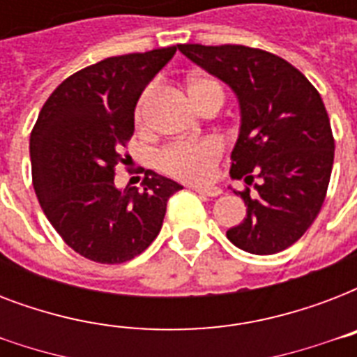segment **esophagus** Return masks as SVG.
I'll return each mask as SVG.
<instances>
[{"instance_id": "1", "label": "esophagus", "mask_w": 357, "mask_h": 357, "mask_svg": "<svg viewBox=\"0 0 357 357\" xmlns=\"http://www.w3.org/2000/svg\"><path fill=\"white\" fill-rule=\"evenodd\" d=\"M192 189H195L198 195L211 196V198L222 195V189H218V187H198V185H196V187H192Z\"/></svg>"}]
</instances>
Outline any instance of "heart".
I'll return each instance as SVG.
<instances>
[{
    "mask_svg": "<svg viewBox=\"0 0 357 357\" xmlns=\"http://www.w3.org/2000/svg\"><path fill=\"white\" fill-rule=\"evenodd\" d=\"M187 92L198 109L207 107L209 103L224 102V89L215 77L209 75H192L187 81ZM153 96V86H146L135 105V123L142 128L146 123L148 105ZM224 153V144L217 139L195 140V142H178L159 151L157 167L168 176L189 183L207 181L215 174Z\"/></svg>",
    "mask_w": 357,
    "mask_h": 357,
    "instance_id": "obj_1",
    "label": "heart"
}]
</instances>
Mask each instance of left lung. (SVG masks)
Here are the masks:
<instances>
[{
  "label": "left lung",
  "mask_w": 357,
  "mask_h": 357,
  "mask_svg": "<svg viewBox=\"0 0 357 357\" xmlns=\"http://www.w3.org/2000/svg\"><path fill=\"white\" fill-rule=\"evenodd\" d=\"M178 47L228 83L241 105L229 174L246 183L244 190H234L246 204V218L226 235L250 254L289 248L321 211L332 176L335 140L321 94L293 64L265 50Z\"/></svg>",
  "instance_id": "obj_1"
}]
</instances>
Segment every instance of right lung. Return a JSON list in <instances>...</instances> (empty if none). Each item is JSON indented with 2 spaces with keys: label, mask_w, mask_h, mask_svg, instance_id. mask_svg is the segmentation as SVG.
I'll return each mask as SVG.
<instances>
[{
  "label": "right lung",
  "mask_w": 357,
  "mask_h": 357,
  "mask_svg": "<svg viewBox=\"0 0 357 357\" xmlns=\"http://www.w3.org/2000/svg\"><path fill=\"white\" fill-rule=\"evenodd\" d=\"M178 46L107 57L75 72L52 92L29 153L33 187L47 220L86 259L119 265L159 235L168 198L183 189L153 170L142 190L114 185L122 148L133 137L135 105Z\"/></svg>",
  "instance_id": "obj_1"
}]
</instances>
